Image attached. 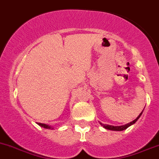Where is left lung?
<instances>
[{"instance_id": "1", "label": "left lung", "mask_w": 159, "mask_h": 159, "mask_svg": "<svg viewBox=\"0 0 159 159\" xmlns=\"http://www.w3.org/2000/svg\"><path fill=\"white\" fill-rule=\"evenodd\" d=\"M143 111L141 112V113L139 114V116H138V117H137L136 119H135L134 120L131 121L130 123H128V124H125V125H123V126H112V125H108V124H102V123L99 122L100 125L102 126L103 127H104L105 129H106V130H113V131H122V130H126V129L127 128V127H130L131 125H133V124H134L135 123L137 122V120H138V119L140 118V116H141V114H142Z\"/></svg>"}]
</instances>
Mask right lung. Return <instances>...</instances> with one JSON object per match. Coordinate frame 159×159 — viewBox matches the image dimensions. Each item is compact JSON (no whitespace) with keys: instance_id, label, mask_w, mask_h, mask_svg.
I'll list each match as a JSON object with an SVG mask.
<instances>
[{"instance_id":"obj_1","label":"right lung","mask_w":159,"mask_h":159,"mask_svg":"<svg viewBox=\"0 0 159 159\" xmlns=\"http://www.w3.org/2000/svg\"><path fill=\"white\" fill-rule=\"evenodd\" d=\"M37 124L38 125H39L40 127H43V128H46V129H53V127H51V126L48 125V124H41V123H37Z\"/></svg>"}]
</instances>
